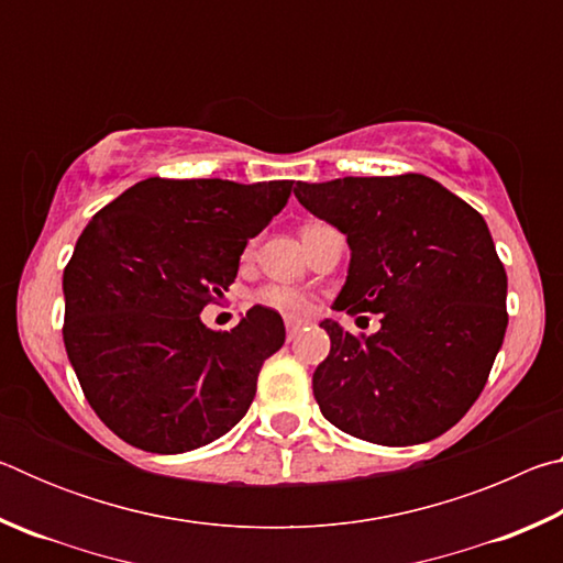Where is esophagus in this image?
<instances>
[{"label": "esophagus", "instance_id": "obj_1", "mask_svg": "<svg viewBox=\"0 0 563 563\" xmlns=\"http://www.w3.org/2000/svg\"><path fill=\"white\" fill-rule=\"evenodd\" d=\"M308 325V318H298V316H285V328H288V335L292 338L295 332H298L300 328Z\"/></svg>", "mask_w": 563, "mask_h": 563}]
</instances>
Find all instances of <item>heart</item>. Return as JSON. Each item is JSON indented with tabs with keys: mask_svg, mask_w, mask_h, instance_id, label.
Returning a JSON list of instances; mask_svg holds the SVG:
<instances>
[{
	"mask_svg": "<svg viewBox=\"0 0 563 563\" xmlns=\"http://www.w3.org/2000/svg\"><path fill=\"white\" fill-rule=\"evenodd\" d=\"M258 300L268 308L283 310V312H305L310 310V295L302 292L300 288H292V285H268V288L261 290Z\"/></svg>",
	"mask_w": 563,
	"mask_h": 563,
	"instance_id": "obj_1",
	"label": "heart"
}]
</instances>
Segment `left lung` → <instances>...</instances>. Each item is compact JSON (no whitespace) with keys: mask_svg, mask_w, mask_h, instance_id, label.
<instances>
[{"mask_svg":"<svg viewBox=\"0 0 563 563\" xmlns=\"http://www.w3.org/2000/svg\"><path fill=\"white\" fill-rule=\"evenodd\" d=\"M295 198L345 233L335 310L383 316L355 338L322 320L330 355L312 393L338 430L385 446L430 442L487 385L507 332V273L484 218L422 174L295 184Z\"/></svg>","mask_w":563,"mask_h":563,"instance_id":"left-lung-1","label":"left lung"}]
</instances>
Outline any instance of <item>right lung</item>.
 <instances>
[{"instance_id":"add662e5","label":"right lung","mask_w":563,"mask_h":563,"mask_svg":"<svg viewBox=\"0 0 563 563\" xmlns=\"http://www.w3.org/2000/svg\"><path fill=\"white\" fill-rule=\"evenodd\" d=\"M290 188L146 178L84 228L64 271V347L93 412L123 442L190 452L247 412L263 362L285 342L283 318L255 305L221 332L201 310L223 298Z\"/></svg>"}]
</instances>
